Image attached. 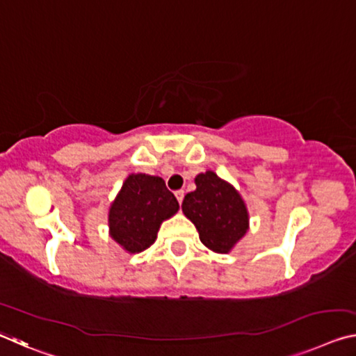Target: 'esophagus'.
Wrapping results in <instances>:
<instances>
[{"mask_svg":"<svg viewBox=\"0 0 356 356\" xmlns=\"http://www.w3.org/2000/svg\"><path fill=\"white\" fill-rule=\"evenodd\" d=\"M184 196H185V191H184V190H177V191H176V198H177V201H179V204H182Z\"/></svg>","mask_w":356,"mask_h":356,"instance_id":"obj_1","label":"esophagus"}]
</instances>
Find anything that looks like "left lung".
<instances>
[{"mask_svg":"<svg viewBox=\"0 0 356 356\" xmlns=\"http://www.w3.org/2000/svg\"><path fill=\"white\" fill-rule=\"evenodd\" d=\"M196 190L185 195L182 211L195 223L207 249L228 253L249 229V213L241 195L216 172L195 179Z\"/></svg>","mask_w":356,"mask_h":356,"instance_id":"obj_1","label":"left lung"}]
</instances>
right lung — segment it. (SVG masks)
Wrapping results in <instances>:
<instances>
[{
	"mask_svg": "<svg viewBox=\"0 0 356 356\" xmlns=\"http://www.w3.org/2000/svg\"><path fill=\"white\" fill-rule=\"evenodd\" d=\"M179 211V202L165 180L149 174H131L109 211L111 236L129 253L154 244L163 220Z\"/></svg>",
	"mask_w": 356,
	"mask_h": 356,
	"instance_id": "obj_1",
	"label": "right lung"
}]
</instances>
